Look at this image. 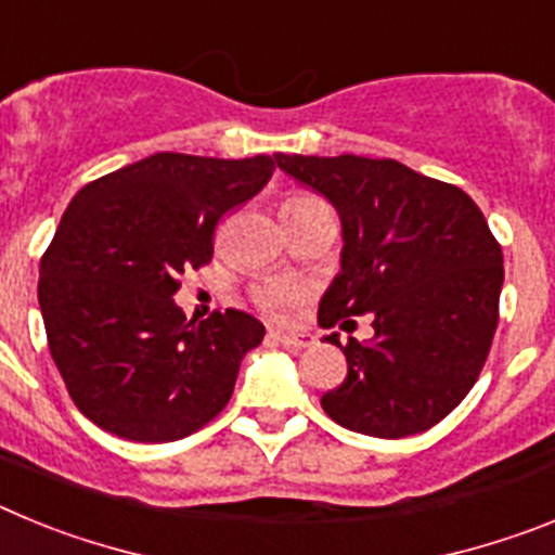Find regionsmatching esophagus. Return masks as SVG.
Returning <instances> with one entry per match:
<instances>
[{
    "instance_id": "1",
    "label": "esophagus",
    "mask_w": 555,
    "mask_h": 555,
    "mask_svg": "<svg viewBox=\"0 0 555 555\" xmlns=\"http://www.w3.org/2000/svg\"><path fill=\"white\" fill-rule=\"evenodd\" d=\"M269 338H272L274 345L286 347V350H306V347H311V336H306V333H281V331H269Z\"/></svg>"
}]
</instances>
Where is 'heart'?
I'll list each match as a JSON object with an SVG mask.
<instances>
[{"instance_id": "obj_1", "label": "heart", "mask_w": 555, "mask_h": 555, "mask_svg": "<svg viewBox=\"0 0 555 555\" xmlns=\"http://www.w3.org/2000/svg\"><path fill=\"white\" fill-rule=\"evenodd\" d=\"M322 199L311 197V194H292V197L283 203V210H300V208H311V205H320ZM302 292L294 286H286V283H267V286L255 288V302L258 308L269 313H281L286 311L288 306L300 300Z\"/></svg>"}]
</instances>
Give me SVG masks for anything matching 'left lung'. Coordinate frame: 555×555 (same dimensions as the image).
<instances>
[{"mask_svg": "<svg viewBox=\"0 0 555 555\" xmlns=\"http://www.w3.org/2000/svg\"><path fill=\"white\" fill-rule=\"evenodd\" d=\"M274 160L341 219V272L322 297L320 325L375 317L370 345L327 336L345 350L347 377L322 395V409L377 439L434 428L475 386L498 331L503 253L487 219L459 185L391 158L278 152Z\"/></svg>", "mask_w": 555, "mask_h": 555, "instance_id": "1", "label": "left lung"}]
</instances>
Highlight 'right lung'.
<instances>
[{"instance_id":"right-lung-1","label":"right lung","mask_w":555,"mask_h":555,"mask_svg":"<svg viewBox=\"0 0 555 555\" xmlns=\"http://www.w3.org/2000/svg\"><path fill=\"white\" fill-rule=\"evenodd\" d=\"M274 158L158 152L82 185L41 258L49 352L77 409L130 442H175L228 405L263 341L244 311L185 322L180 274L214 258L219 219L269 183Z\"/></svg>"}]
</instances>
